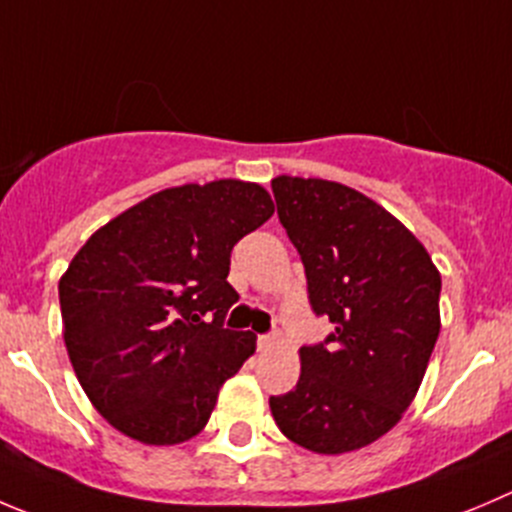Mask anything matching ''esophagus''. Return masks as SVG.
<instances>
[{
	"label": "esophagus",
	"mask_w": 512,
	"mask_h": 512,
	"mask_svg": "<svg viewBox=\"0 0 512 512\" xmlns=\"http://www.w3.org/2000/svg\"><path fill=\"white\" fill-rule=\"evenodd\" d=\"M275 342H277L275 332H270V335H257V347H260V350H267V347H272Z\"/></svg>",
	"instance_id": "34e87169"
}]
</instances>
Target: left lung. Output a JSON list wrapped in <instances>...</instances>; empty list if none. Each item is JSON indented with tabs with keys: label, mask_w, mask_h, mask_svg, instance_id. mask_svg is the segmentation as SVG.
Instances as JSON below:
<instances>
[{
	"label": "left lung",
	"mask_w": 512,
	"mask_h": 512,
	"mask_svg": "<svg viewBox=\"0 0 512 512\" xmlns=\"http://www.w3.org/2000/svg\"><path fill=\"white\" fill-rule=\"evenodd\" d=\"M272 192L312 312L335 325L300 347V380L272 395V418L312 453H350L395 428L418 393L440 332V272L403 222L352 187L280 175Z\"/></svg>",
	"instance_id": "1"
}]
</instances>
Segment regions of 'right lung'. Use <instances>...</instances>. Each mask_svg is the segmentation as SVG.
I'll use <instances>...</instances> for the list:
<instances>
[{"label":"right lung","instance_id":"right-lung-1","mask_svg":"<svg viewBox=\"0 0 512 512\" xmlns=\"http://www.w3.org/2000/svg\"><path fill=\"white\" fill-rule=\"evenodd\" d=\"M275 212L265 187L217 180L147 197L99 227L59 280L64 345L97 413L127 438H195L255 352L227 330L230 252Z\"/></svg>","mask_w":512,"mask_h":512}]
</instances>
